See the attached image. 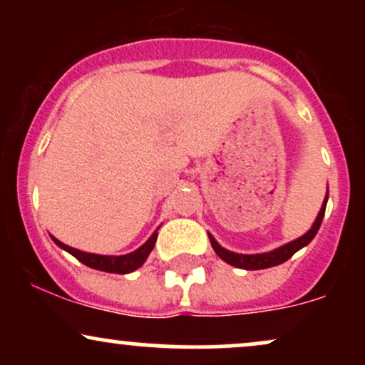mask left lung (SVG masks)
Returning a JSON list of instances; mask_svg holds the SVG:
<instances>
[{"instance_id": "left-lung-1", "label": "left lung", "mask_w": 365, "mask_h": 365, "mask_svg": "<svg viewBox=\"0 0 365 365\" xmlns=\"http://www.w3.org/2000/svg\"><path fill=\"white\" fill-rule=\"evenodd\" d=\"M326 202H328V194H326V199H324V202H322V207H321L319 215H317V217H316V221H314L312 228L309 230L304 237L297 238V240H293V242H290V244L279 247V249L271 250V252L254 254V255L235 254V252H230V250L223 249V247L217 244V242L211 235H209V240H211V245H212V249H215V252L220 255L225 262L232 264V266H235V267H242V269H266V267L278 266V264H283L284 261H288V259H290L292 255L297 252V250H300L302 247L311 244V240L316 237L317 230H319V226L322 223V217H324Z\"/></svg>"}]
</instances>
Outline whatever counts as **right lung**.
<instances>
[{
  "label": "right lung",
  "mask_w": 365,
  "mask_h": 365,
  "mask_svg": "<svg viewBox=\"0 0 365 365\" xmlns=\"http://www.w3.org/2000/svg\"><path fill=\"white\" fill-rule=\"evenodd\" d=\"M54 240V244L61 249H65L66 252H70L73 257H77L78 261L86 266L94 267V269L99 271H106V273H118V274H127L135 271L137 267H140L144 264L148 255L150 254V250L154 249V244H156L158 233H153L148 242L144 245L139 247L133 252L125 254V255H99V254H89V252H82V250L73 249V247L65 245L63 242L56 240V238L51 237Z\"/></svg>",
  "instance_id": "1"
}]
</instances>
